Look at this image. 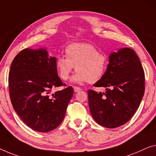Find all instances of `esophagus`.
Wrapping results in <instances>:
<instances>
[{
  "label": "esophagus",
  "instance_id": "1",
  "mask_svg": "<svg viewBox=\"0 0 156 156\" xmlns=\"http://www.w3.org/2000/svg\"><path fill=\"white\" fill-rule=\"evenodd\" d=\"M73 90L76 92H78L79 91H80V90L82 89H81L80 87H73Z\"/></svg>",
  "mask_w": 156,
  "mask_h": 156
}]
</instances>
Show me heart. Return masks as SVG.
Instances as JSON below:
<instances>
[{"label": "heart", "instance_id": "obj_1", "mask_svg": "<svg viewBox=\"0 0 156 156\" xmlns=\"http://www.w3.org/2000/svg\"><path fill=\"white\" fill-rule=\"evenodd\" d=\"M65 57L59 56L55 61V67L59 78L67 80L75 66L76 73L72 81L82 84L89 81L95 83L100 80L108 66V57L99 52L94 45L87 43H75L67 45Z\"/></svg>", "mask_w": 156, "mask_h": 156}]
</instances>
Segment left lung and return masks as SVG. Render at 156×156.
<instances>
[{"instance_id":"left-lung-1","label":"left lung","mask_w":156,"mask_h":156,"mask_svg":"<svg viewBox=\"0 0 156 156\" xmlns=\"http://www.w3.org/2000/svg\"><path fill=\"white\" fill-rule=\"evenodd\" d=\"M104 76L94 85L105 92L89 90L88 100L92 116L106 128L121 126L132 118L144 94V71L139 57L128 48L109 55Z\"/></svg>"}]
</instances>
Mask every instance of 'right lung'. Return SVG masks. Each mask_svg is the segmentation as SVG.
<instances>
[{"instance_id": "1", "label": "right lung", "mask_w": 156, "mask_h": 156, "mask_svg": "<svg viewBox=\"0 0 156 156\" xmlns=\"http://www.w3.org/2000/svg\"><path fill=\"white\" fill-rule=\"evenodd\" d=\"M55 61L46 48H27L15 57L9 73L14 109L27 126L39 132H50L61 124L73 94L71 86L50 94L52 88L65 85Z\"/></svg>"}]
</instances>
